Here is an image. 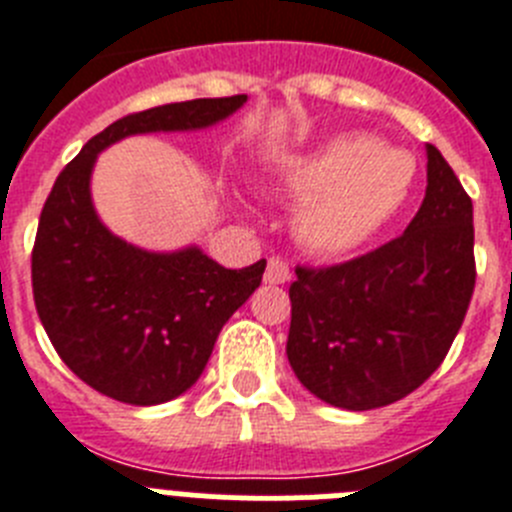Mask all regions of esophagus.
Returning a JSON list of instances; mask_svg holds the SVG:
<instances>
[{
    "mask_svg": "<svg viewBox=\"0 0 512 512\" xmlns=\"http://www.w3.org/2000/svg\"><path fill=\"white\" fill-rule=\"evenodd\" d=\"M264 279L269 284H284L292 279V269H289V264L282 259V256H271L269 264H266Z\"/></svg>",
    "mask_w": 512,
    "mask_h": 512,
    "instance_id": "obj_1",
    "label": "esophagus"
}]
</instances>
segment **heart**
Returning <instances> with one entry per match:
<instances>
[{"label":"heart","instance_id":"1","mask_svg":"<svg viewBox=\"0 0 512 512\" xmlns=\"http://www.w3.org/2000/svg\"><path fill=\"white\" fill-rule=\"evenodd\" d=\"M415 158L361 133L338 135L292 161L282 176L287 197L302 202L297 235L320 256L364 246L408 202Z\"/></svg>","mask_w":512,"mask_h":512}]
</instances>
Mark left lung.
Listing matches in <instances>:
<instances>
[{
  "label": "left lung",
  "instance_id": "obj_1",
  "mask_svg": "<svg viewBox=\"0 0 512 512\" xmlns=\"http://www.w3.org/2000/svg\"><path fill=\"white\" fill-rule=\"evenodd\" d=\"M405 233L333 266H297L287 359L333 408L374 410L418 390L449 354L474 295L472 197L436 146Z\"/></svg>",
  "mask_w": 512,
  "mask_h": 512
}]
</instances>
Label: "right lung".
Wrapping results in <instances>:
<instances>
[{
  "label": "right lung",
  "instance_id": "add662e5",
  "mask_svg": "<svg viewBox=\"0 0 512 512\" xmlns=\"http://www.w3.org/2000/svg\"><path fill=\"white\" fill-rule=\"evenodd\" d=\"M246 94L161 104L115 120L58 174L33 246L35 310L56 354L92 390L158 405L187 392L266 259L225 269L200 248L148 253L99 223L89 194L97 153L156 130H197L233 115Z\"/></svg>",
  "mask_w": 512,
  "mask_h": 512
}]
</instances>
